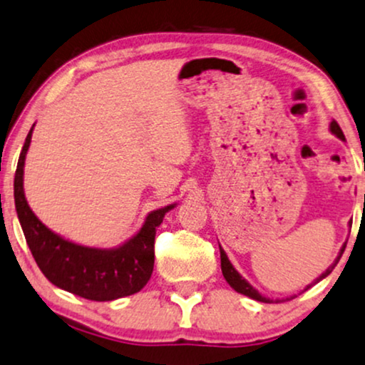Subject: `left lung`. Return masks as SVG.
Returning <instances> with one entry per match:
<instances>
[{"label": "left lung", "mask_w": 365, "mask_h": 365, "mask_svg": "<svg viewBox=\"0 0 365 365\" xmlns=\"http://www.w3.org/2000/svg\"><path fill=\"white\" fill-rule=\"evenodd\" d=\"M330 132L334 133V135H336V137L340 138V140H345V135H344V132H341V128L339 127V123H336V121L334 120L330 123ZM345 245L347 244H344V247H341L340 249V254H339V257L335 259V262L330 265V267L327 269L325 272L322 274L320 277L317 279V282L318 281H322V279H325L328 274H330L331 271H334V267L336 264H339V260H340V257H341V254H344V250H345ZM220 259H222V272H223V277L227 279V282L228 284H230L233 289H235L237 292H240V294H245V296H249V298H252V299H255V301H260V303H272V299H269V298H265V296H262L260 294V292L257 291V289H254V287H252L249 282L245 281L244 277L240 276V274H238L237 271H235V267H233L232 265V262L230 260H228V257H227V254H225V250L222 249V247H220ZM312 286V284H309ZM309 286H307V289ZM304 289V291H307ZM276 303H281V301L279 299H276Z\"/></svg>", "instance_id": "left-lung-1"}]
</instances>
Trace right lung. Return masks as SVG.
<instances>
[{
  "mask_svg": "<svg viewBox=\"0 0 365 365\" xmlns=\"http://www.w3.org/2000/svg\"><path fill=\"white\" fill-rule=\"evenodd\" d=\"M31 132L34 127L26 135L16 165L15 208L40 271L53 286L91 301H113L140 291L154 271L157 227L175 205L150 211L137 235L115 249H96L66 240L45 227L26 203L24 168Z\"/></svg>",
  "mask_w": 365,
  "mask_h": 365,
  "instance_id": "1",
  "label": "right lung"
}]
</instances>
